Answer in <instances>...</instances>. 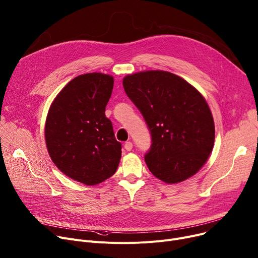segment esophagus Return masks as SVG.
Wrapping results in <instances>:
<instances>
[{"label": "esophagus", "mask_w": 258, "mask_h": 258, "mask_svg": "<svg viewBox=\"0 0 258 258\" xmlns=\"http://www.w3.org/2000/svg\"><path fill=\"white\" fill-rule=\"evenodd\" d=\"M124 148L127 150V151H131L132 149H133V143L132 142H125V144H124Z\"/></svg>", "instance_id": "esophagus-1"}]
</instances>
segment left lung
<instances>
[{"mask_svg":"<svg viewBox=\"0 0 258 258\" xmlns=\"http://www.w3.org/2000/svg\"><path fill=\"white\" fill-rule=\"evenodd\" d=\"M122 84L151 135L145 154L150 172L167 183L196 174L215 142L214 118L201 93L182 78L163 71L130 75Z\"/></svg>","mask_w":258,"mask_h":258,"instance_id":"obj_1","label":"left lung"}]
</instances>
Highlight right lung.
Listing matches in <instances>:
<instances>
[{
    "label": "right lung",
    "mask_w": 258,
    "mask_h": 258,
    "mask_svg": "<svg viewBox=\"0 0 258 258\" xmlns=\"http://www.w3.org/2000/svg\"><path fill=\"white\" fill-rule=\"evenodd\" d=\"M113 86L112 76L81 75L59 92L47 113L44 136L51 161L87 185L111 177L121 158V143L105 114Z\"/></svg>",
    "instance_id": "add662e5"
}]
</instances>
